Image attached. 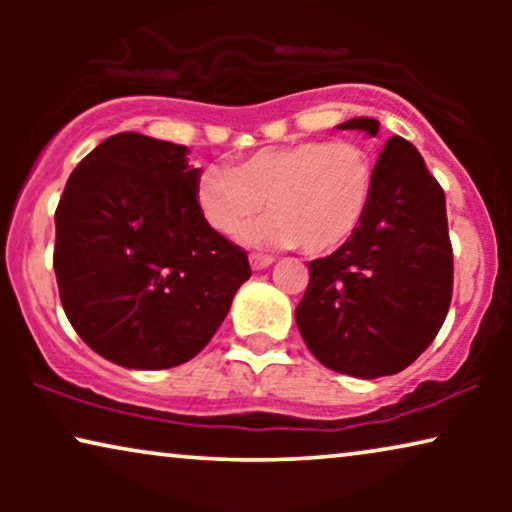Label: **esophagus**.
<instances>
[{
    "label": "esophagus",
    "instance_id": "1",
    "mask_svg": "<svg viewBox=\"0 0 512 512\" xmlns=\"http://www.w3.org/2000/svg\"><path fill=\"white\" fill-rule=\"evenodd\" d=\"M249 263H251V268H254V270H265V268H270L272 263H275V258L263 256V254H251Z\"/></svg>",
    "mask_w": 512,
    "mask_h": 512
}]
</instances>
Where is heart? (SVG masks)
<instances>
[{"label":"heart","mask_w":512,"mask_h":512,"mask_svg":"<svg viewBox=\"0 0 512 512\" xmlns=\"http://www.w3.org/2000/svg\"><path fill=\"white\" fill-rule=\"evenodd\" d=\"M377 186L373 153L359 142H305L270 146L233 170L205 167L195 181V205L219 235L244 230L251 247L328 254L342 247L366 219Z\"/></svg>","instance_id":"b5f03b06"}]
</instances>
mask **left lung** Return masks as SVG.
I'll return each instance as SVG.
<instances>
[{
	"label": "left lung",
	"instance_id": "1",
	"mask_svg": "<svg viewBox=\"0 0 512 512\" xmlns=\"http://www.w3.org/2000/svg\"><path fill=\"white\" fill-rule=\"evenodd\" d=\"M340 130L375 137V118ZM377 186L361 228L331 256L310 261L296 324L317 361L375 380L408 368L436 338L452 300V244L445 193L424 158L391 137L377 158Z\"/></svg>",
	"mask_w": 512,
	"mask_h": 512
}]
</instances>
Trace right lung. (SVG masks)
Returning <instances> with one entry per match:
<instances>
[{"label":"right lung","mask_w":512,"mask_h":512,"mask_svg":"<svg viewBox=\"0 0 512 512\" xmlns=\"http://www.w3.org/2000/svg\"><path fill=\"white\" fill-rule=\"evenodd\" d=\"M188 149L139 132L95 146L55 209L60 300L74 331L116 366L191 361L251 277L247 251L205 223Z\"/></svg>","instance_id":"add662e5"}]
</instances>
